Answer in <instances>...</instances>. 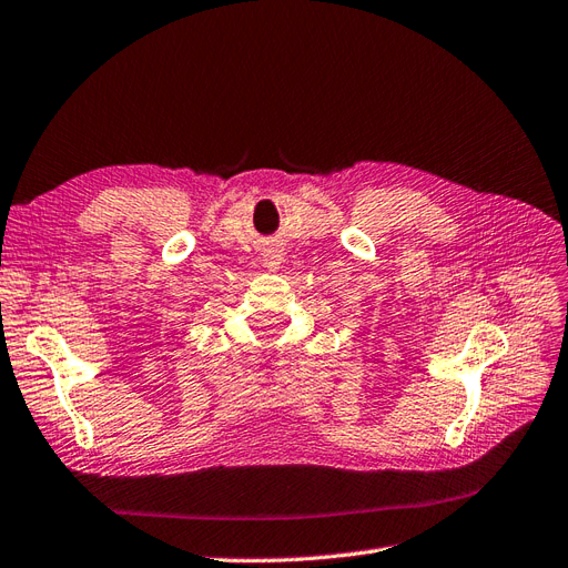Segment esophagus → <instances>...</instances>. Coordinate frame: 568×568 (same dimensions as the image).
I'll return each mask as SVG.
<instances>
[{"instance_id": "34e87169", "label": "esophagus", "mask_w": 568, "mask_h": 568, "mask_svg": "<svg viewBox=\"0 0 568 568\" xmlns=\"http://www.w3.org/2000/svg\"><path fill=\"white\" fill-rule=\"evenodd\" d=\"M282 261H284V253L274 244H265V248L261 253V265L267 272H277L282 267Z\"/></svg>"}]
</instances>
